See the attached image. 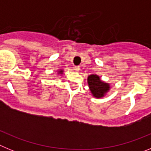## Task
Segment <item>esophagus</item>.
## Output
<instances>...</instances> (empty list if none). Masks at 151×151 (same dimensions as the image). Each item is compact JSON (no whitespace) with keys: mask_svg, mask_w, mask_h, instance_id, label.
Instances as JSON below:
<instances>
[{"mask_svg":"<svg viewBox=\"0 0 151 151\" xmlns=\"http://www.w3.org/2000/svg\"><path fill=\"white\" fill-rule=\"evenodd\" d=\"M74 70L76 72H78L80 70V67H79V66H75Z\"/></svg>","mask_w":151,"mask_h":151,"instance_id":"obj_1","label":"esophagus"}]
</instances>
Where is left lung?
I'll use <instances>...</instances> for the list:
<instances>
[{
  "label": "left lung",
  "instance_id": "1",
  "mask_svg": "<svg viewBox=\"0 0 151 151\" xmlns=\"http://www.w3.org/2000/svg\"><path fill=\"white\" fill-rule=\"evenodd\" d=\"M88 85L92 96L97 99L102 98L110 90V85L101 80L97 74H91L88 76Z\"/></svg>",
  "mask_w": 151,
  "mask_h": 151
}]
</instances>
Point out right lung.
<instances>
[{
    "mask_svg": "<svg viewBox=\"0 0 151 151\" xmlns=\"http://www.w3.org/2000/svg\"><path fill=\"white\" fill-rule=\"evenodd\" d=\"M63 72H64L63 69H58V70H57V74H58V75H63Z\"/></svg>",
    "mask_w": 151,
    "mask_h": 151,
    "instance_id": "1",
    "label": "right lung"
}]
</instances>
